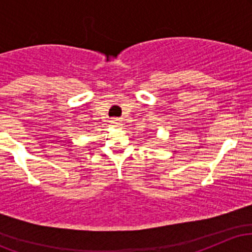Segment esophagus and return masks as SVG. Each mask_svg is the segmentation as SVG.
<instances>
[{"instance_id":"1","label":"esophagus","mask_w":252,"mask_h":252,"mask_svg":"<svg viewBox=\"0 0 252 252\" xmlns=\"http://www.w3.org/2000/svg\"><path fill=\"white\" fill-rule=\"evenodd\" d=\"M110 124H111L112 126H115V128H121V126H123L121 120H118V118H114L112 121H110Z\"/></svg>"}]
</instances>
